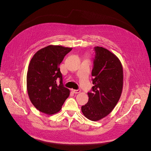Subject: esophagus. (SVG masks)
<instances>
[{
	"mask_svg": "<svg viewBox=\"0 0 151 151\" xmlns=\"http://www.w3.org/2000/svg\"><path fill=\"white\" fill-rule=\"evenodd\" d=\"M72 91L75 94H78L81 93V89H72Z\"/></svg>",
	"mask_w": 151,
	"mask_h": 151,
	"instance_id": "obj_1",
	"label": "esophagus"
}]
</instances>
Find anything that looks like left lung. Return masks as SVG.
Returning a JSON list of instances; mask_svg holds the SVG:
<instances>
[{
	"mask_svg": "<svg viewBox=\"0 0 151 151\" xmlns=\"http://www.w3.org/2000/svg\"><path fill=\"white\" fill-rule=\"evenodd\" d=\"M95 57L92 70L93 78L88 102L82 106L84 115L91 121H98L106 116L115 107L121 96L123 73L118 58L107 49L94 48Z\"/></svg>",
	"mask_w": 151,
	"mask_h": 151,
	"instance_id": "8db88e82",
	"label": "left lung"
}]
</instances>
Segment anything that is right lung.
<instances>
[{"label": "right lung", "mask_w": 151, "mask_h": 151, "mask_svg": "<svg viewBox=\"0 0 151 151\" xmlns=\"http://www.w3.org/2000/svg\"><path fill=\"white\" fill-rule=\"evenodd\" d=\"M72 49L49 45L38 50L31 58L27 72V90L30 101L40 111L57 113L69 96V89L63 85L59 65Z\"/></svg>", "instance_id": "obj_1"}]
</instances>
